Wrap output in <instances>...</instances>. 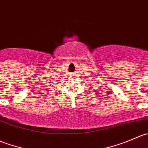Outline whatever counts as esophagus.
I'll return each instance as SVG.
<instances>
[{
  "mask_svg": "<svg viewBox=\"0 0 148 148\" xmlns=\"http://www.w3.org/2000/svg\"><path fill=\"white\" fill-rule=\"evenodd\" d=\"M71 77H74V75H73V74H71Z\"/></svg>",
  "mask_w": 148,
  "mask_h": 148,
  "instance_id": "34e87169",
  "label": "esophagus"
}]
</instances>
